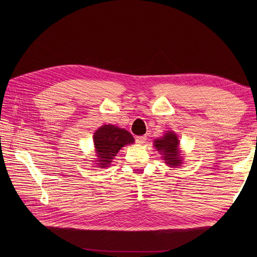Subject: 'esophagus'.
Here are the masks:
<instances>
[{"label": "esophagus", "instance_id": "1", "mask_svg": "<svg viewBox=\"0 0 257 257\" xmlns=\"http://www.w3.org/2000/svg\"><path fill=\"white\" fill-rule=\"evenodd\" d=\"M147 140V137L146 136H139V137H136V141L138 144H144Z\"/></svg>", "mask_w": 257, "mask_h": 257}]
</instances>
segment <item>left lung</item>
I'll use <instances>...</instances> for the list:
<instances>
[{
    "instance_id": "obj_1",
    "label": "left lung",
    "mask_w": 257,
    "mask_h": 257,
    "mask_svg": "<svg viewBox=\"0 0 257 257\" xmlns=\"http://www.w3.org/2000/svg\"><path fill=\"white\" fill-rule=\"evenodd\" d=\"M178 144L179 141L176 137V134L173 132H168L165 136L159 139L155 140L154 146L156 147L157 151L161 152L164 155V158L168 166L171 167H178L181 164V158L179 157L178 151Z\"/></svg>"
}]
</instances>
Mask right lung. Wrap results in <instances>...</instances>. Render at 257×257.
I'll use <instances>...</instances> for the list:
<instances>
[{"label": "right lung", "instance_id": "1", "mask_svg": "<svg viewBox=\"0 0 257 257\" xmlns=\"http://www.w3.org/2000/svg\"><path fill=\"white\" fill-rule=\"evenodd\" d=\"M134 142L133 137L125 130L113 125H104L100 127L93 136V143L98 153V165L101 168L110 165L121 147Z\"/></svg>", "mask_w": 257, "mask_h": 257}]
</instances>
